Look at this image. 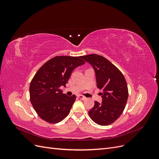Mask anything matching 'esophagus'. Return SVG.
Returning <instances> with one entry per match:
<instances>
[{"mask_svg": "<svg viewBox=\"0 0 159 159\" xmlns=\"http://www.w3.org/2000/svg\"><path fill=\"white\" fill-rule=\"evenodd\" d=\"M78 98H79L80 99H82V100H85L86 99H87L85 97H84V96L81 95H78Z\"/></svg>", "mask_w": 159, "mask_h": 159, "instance_id": "1", "label": "esophagus"}]
</instances>
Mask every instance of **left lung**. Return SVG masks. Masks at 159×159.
I'll return each instance as SVG.
<instances>
[{"mask_svg": "<svg viewBox=\"0 0 159 159\" xmlns=\"http://www.w3.org/2000/svg\"><path fill=\"white\" fill-rule=\"evenodd\" d=\"M93 68L97 87L103 89L102 103L95 102L89 115L99 125L112 124L121 116L125 107L129 92L125 78L116 66L103 56L89 54L81 56Z\"/></svg>", "mask_w": 159, "mask_h": 159, "instance_id": "1", "label": "left lung"}]
</instances>
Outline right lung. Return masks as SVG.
I'll return each instance as SVG.
<instances>
[{
	"label": "right lung",
	"mask_w": 159,
	"mask_h": 159,
	"mask_svg": "<svg viewBox=\"0 0 159 159\" xmlns=\"http://www.w3.org/2000/svg\"><path fill=\"white\" fill-rule=\"evenodd\" d=\"M84 64L81 56H56L38 70L30 84V99L41 119L54 124L68 116L76 96L62 93L60 87L68 83L75 68Z\"/></svg>",
	"instance_id": "obj_1"
}]
</instances>
